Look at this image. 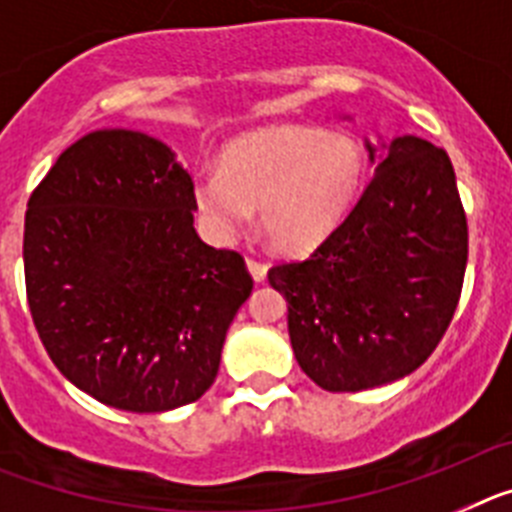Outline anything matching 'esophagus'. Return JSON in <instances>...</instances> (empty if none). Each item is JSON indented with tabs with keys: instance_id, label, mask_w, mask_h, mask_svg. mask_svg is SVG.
I'll list each match as a JSON object with an SVG mask.
<instances>
[{
	"instance_id": "1",
	"label": "esophagus",
	"mask_w": 512,
	"mask_h": 512,
	"mask_svg": "<svg viewBox=\"0 0 512 512\" xmlns=\"http://www.w3.org/2000/svg\"><path fill=\"white\" fill-rule=\"evenodd\" d=\"M247 268H250L252 278H255V283H262L265 281V275H268V265L260 260H255V257H247Z\"/></svg>"
}]
</instances>
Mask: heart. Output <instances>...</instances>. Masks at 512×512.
<instances>
[{"label":"heart","mask_w":512,"mask_h":512,"mask_svg":"<svg viewBox=\"0 0 512 512\" xmlns=\"http://www.w3.org/2000/svg\"><path fill=\"white\" fill-rule=\"evenodd\" d=\"M366 180L363 146L348 133L273 126L231 141L219 170L195 177V211L216 239L237 237L257 208L275 250L306 255L345 221Z\"/></svg>","instance_id":"obj_1"}]
</instances>
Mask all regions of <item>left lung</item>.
<instances>
[{"instance_id":"1","label":"left lung","mask_w":512,"mask_h":512,"mask_svg":"<svg viewBox=\"0 0 512 512\" xmlns=\"http://www.w3.org/2000/svg\"><path fill=\"white\" fill-rule=\"evenodd\" d=\"M361 201L306 260L268 270L288 301L301 371L327 391L404 379L446 335L464 286L469 231L448 154L397 136Z\"/></svg>"}]
</instances>
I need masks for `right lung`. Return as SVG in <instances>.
I'll use <instances>...</instances> for the list:
<instances>
[{
	"label": "right lung",
	"mask_w": 512,
	"mask_h": 512,
	"mask_svg": "<svg viewBox=\"0 0 512 512\" xmlns=\"http://www.w3.org/2000/svg\"><path fill=\"white\" fill-rule=\"evenodd\" d=\"M193 180L159 139L105 128L71 144L25 213V288L53 366L97 402L167 412L201 399L252 293L234 250L193 226Z\"/></svg>",
	"instance_id": "right-lung-1"
}]
</instances>
